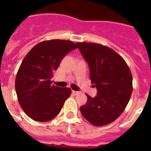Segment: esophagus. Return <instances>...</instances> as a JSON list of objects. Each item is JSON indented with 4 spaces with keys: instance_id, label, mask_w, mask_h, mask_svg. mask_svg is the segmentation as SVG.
Instances as JSON below:
<instances>
[{
    "instance_id": "esophagus-1",
    "label": "esophagus",
    "mask_w": 151,
    "mask_h": 151,
    "mask_svg": "<svg viewBox=\"0 0 151 151\" xmlns=\"http://www.w3.org/2000/svg\"><path fill=\"white\" fill-rule=\"evenodd\" d=\"M73 94L74 95V96H78V95H79L81 93L80 92H78V91H73Z\"/></svg>"
}]
</instances>
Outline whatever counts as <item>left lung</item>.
I'll list each match as a JSON object with an SVG mask.
<instances>
[{"mask_svg":"<svg viewBox=\"0 0 151 151\" xmlns=\"http://www.w3.org/2000/svg\"><path fill=\"white\" fill-rule=\"evenodd\" d=\"M78 48L87 61L90 80L97 96L88 95L81 107L83 117L95 126L114 122L124 110L132 92V76L126 62L112 48L96 43L78 42Z\"/></svg>","mask_w":151,"mask_h":151,"instance_id":"left-lung-1","label":"left lung"}]
</instances>
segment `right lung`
<instances>
[{"label": "right lung", "mask_w": 151, "mask_h": 151, "mask_svg": "<svg viewBox=\"0 0 151 151\" xmlns=\"http://www.w3.org/2000/svg\"><path fill=\"white\" fill-rule=\"evenodd\" d=\"M77 48L70 41L54 39L41 41L25 56L15 86L20 106L28 117L46 122L59 114L71 89L52 85L51 78L63 57Z\"/></svg>", "instance_id": "1"}]
</instances>
